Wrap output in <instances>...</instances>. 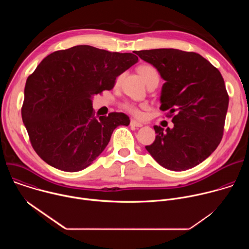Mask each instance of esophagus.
I'll return each instance as SVG.
<instances>
[{
	"mask_svg": "<svg viewBox=\"0 0 249 249\" xmlns=\"http://www.w3.org/2000/svg\"><path fill=\"white\" fill-rule=\"evenodd\" d=\"M131 126H133V127H142V126H143V124H142V123H140V122H137L136 120H131Z\"/></svg>",
	"mask_w": 249,
	"mask_h": 249,
	"instance_id": "1",
	"label": "esophagus"
}]
</instances>
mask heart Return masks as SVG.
Returning a JSON list of instances; mask_svg holds the SVG:
<instances>
[{
  "instance_id": "heart-1",
  "label": "heart",
  "mask_w": 249,
  "mask_h": 249,
  "mask_svg": "<svg viewBox=\"0 0 249 249\" xmlns=\"http://www.w3.org/2000/svg\"><path fill=\"white\" fill-rule=\"evenodd\" d=\"M139 73L141 74L142 78H143V80L146 82V84H148L149 82H151L152 80H155V79H159V74H158V71L152 67V66H148V65H145V66H142L139 68ZM127 110L132 113L134 116L136 117H140L141 116V111L139 110L138 107H136L135 105L133 104H128L126 106Z\"/></svg>"
}]
</instances>
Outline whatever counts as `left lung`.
I'll return each mask as SVG.
<instances>
[{"mask_svg": "<svg viewBox=\"0 0 249 249\" xmlns=\"http://www.w3.org/2000/svg\"><path fill=\"white\" fill-rule=\"evenodd\" d=\"M154 66L164 84L160 109L173 127L154 126L156 140L146 150L166 169L182 171L212 155L223 138L229 95L220 71L200 54L161 48L135 51Z\"/></svg>", "mask_w": 249, "mask_h": 249, "instance_id": "1", "label": "left lung"}]
</instances>
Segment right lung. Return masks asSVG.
Masks as SVG:
<instances>
[{
  "instance_id": "right-lung-1",
  "label": "right lung",
  "mask_w": 249,
  "mask_h": 249,
  "mask_svg": "<svg viewBox=\"0 0 249 249\" xmlns=\"http://www.w3.org/2000/svg\"><path fill=\"white\" fill-rule=\"evenodd\" d=\"M138 62L133 53L78 45L51 53L24 88L23 124L34 151L49 165L67 172L90 165L108 145L114 129L129 117L112 112L93 116V95Z\"/></svg>"
}]
</instances>
